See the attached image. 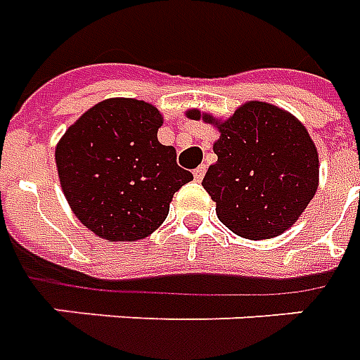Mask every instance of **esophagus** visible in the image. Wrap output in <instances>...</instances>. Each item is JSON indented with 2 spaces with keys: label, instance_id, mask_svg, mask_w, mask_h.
<instances>
[{
  "label": "esophagus",
  "instance_id": "34e87169",
  "mask_svg": "<svg viewBox=\"0 0 360 360\" xmlns=\"http://www.w3.org/2000/svg\"><path fill=\"white\" fill-rule=\"evenodd\" d=\"M203 176H205V165H200V167L193 170V178H195L198 182H201V180H203Z\"/></svg>",
  "mask_w": 360,
  "mask_h": 360
}]
</instances>
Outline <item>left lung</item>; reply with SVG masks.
<instances>
[{"label": "left lung", "instance_id": "left-lung-1", "mask_svg": "<svg viewBox=\"0 0 360 360\" xmlns=\"http://www.w3.org/2000/svg\"><path fill=\"white\" fill-rule=\"evenodd\" d=\"M221 131L217 162L201 186L217 203V217L250 240L279 236L297 223L318 190V151L307 127L289 112L246 103L225 122L190 110Z\"/></svg>", "mask_w": 360, "mask_h": 360}]
</instances>
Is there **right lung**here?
Instances as JSON below:
<instances>
[{"mask_svg":"<svg viewBox=\"0 0 360 360\" xmlns=\"http://www.w3.org/2000/svg\"><path fill=\"white\" fill-rule=\"evenodd\" d=\"M160 112L135 98L94 104L63 134L56 165L65 200L83 225L110 242L149 236L167 219L170 201L193 180L159 143Z\"/></svg>","mask_w":360,"mask_h":360,"instance_id":"obj_1","label":"right lung"}]
</instances>
